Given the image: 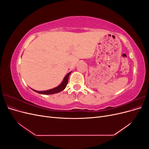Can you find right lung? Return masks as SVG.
Here are the masks:
<instances>
[{"label":"right lung","instance_id":"add662e5","mask_svg":"<svg viewBox=\"0 0 149 149\" xmlns=\"http://www.w3.org/2000/svg\"><path fill=\"white\" fill-rule=\"evenodd\" d=\"M70 73H71V72L69 73H68L65 77L63 81V82L59 86H57L55 88L49 89V90H47V91H35V90H34L33 89H32V90H33L34 91L37 92L38 93L42 94H55V93H58L59 92H61V91H63V90L66 88L68 83V78H69V76H70Z\"/></svg>","mask_w":149,"mask_h":149}]
</instances>
